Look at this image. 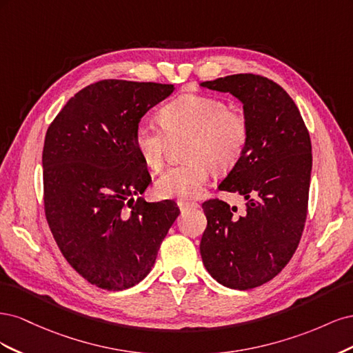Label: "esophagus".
<instances>
[{
	"label": "esophagus",
	"mask_w": 353,
	"mask_h": 353,
	"mask_svg": "<svg viewBox=\"0 0 353 353\" xmlns=\"http://www.w3.org/2000/svg\"><path fill=\"white\" fill-rule=\"evenodd\" d=\"M179 209H197L199 203L196 201H188V200H178Z\"/></svg>",
	"instance_id": "1"
}]
</instances>
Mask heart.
<instances>
[{
  "label": "heart",
  "mask_w": 353,
  "mask_h": 353,
  "mask_svg": "<svg viewBox=\"0 0 353 353\" xmlns=\"http://www.w3.org/2000/svg\"><path fill=\"white\" fill-rule=\"evenodd\" d=\"M160 123L140 122L134 131V147L143 162L154 170L163 166L169 138L188 137V162L169 168L156 181L163 199L196 197L215 172H228L248 150L250 126L245 114L227 101L209 95L187 94L166 103L159 112Z\"/></svg>",
  "instance_id": "b5f03b06"
}]
</instances>
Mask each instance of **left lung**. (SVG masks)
Instances as JSON below:
<instances>
[{"label":"left lung","mask_w":353,"mask_h":353,"mask_svg":"<svg viewBox=\"0 0 353 353\" xmlns=\"http://www.w3.org/2000/svg\"><path fill=\"white\" fill-rule=\"evenodd\" d=\"M201 87L230 92L243 103L250 126L248 150L218 185L245 199V212L219 199L201 208L208 227L200 253L222 285L249 290L279 275L302 239L307 216L312 145L301 112L279 83L239 73Z\"/></svg>","instance_id":"8db88e82"}]
</instances>
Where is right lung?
I'll list each match as a JSON object with an SVG mask.
<instances>
[{"instance_id": "obj_1", "label": "right lung", "mask_w": 353, "mask_h": 353, "mask_svg": "<svg viewBox=\"0 0 353 353\" xmlns=\"http://www.w3.org/2000/svg\"><path fill=\"white\" fill-rule=\"evenodd\" d=\"M174 85L104 79L66 103L42 150L44 210L59 249L88 283L119 292L150 272L179 209L147 203L152 183L134 147L141 117Z\"/></svg>"}]
</instances>
